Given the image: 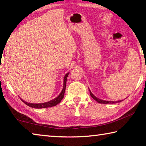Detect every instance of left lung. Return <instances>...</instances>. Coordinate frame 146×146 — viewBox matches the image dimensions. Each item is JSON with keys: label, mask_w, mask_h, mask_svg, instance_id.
Returning <instances> with one entry per match:
<instances>
[{"label": "left lung", "mask_w": 146, "mask_h": 146, "mask_svg": "<svg viewBox=\"0 0 146 146\" xmlns=\"http://www.w3.org/2000/svg\"><path fill=\"white\" fill-rule=\"evenodd\" d=\"M90 95L91 97H92L94 100H95L97 102H98V103H100V104H115V103H118V102H121V101L122 100H118V101H106V100H101V99H99V98H98L97 97H96L95 95H93V94L91 92V91L90 90Z\"/></svg>", "instance_id": "left-lung-1"}]
</instances>
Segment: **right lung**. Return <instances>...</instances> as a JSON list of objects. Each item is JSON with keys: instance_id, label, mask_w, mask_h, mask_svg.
Returning a JSON list of instances; mask_svg holds the SVG:
<instances>
[{"instance_id": "add662e5", "label": "right lung", "mask_w": 146, "mask_h": 146, "mask_svg": "<svg viewBox=\"0 0 146 146\" xmlns=\"http://www.w3.org/2000/svg\"><path fill=\"white\" fill-rule=\"evenodd\" d=\"M70 73H68L67 74H66V75L64 76V85H63V88L62 90L61 93H60L57 97H56L55 98H54L53 100L49 101V102H44V103H40V104H33V103H28L26 102V101L23 100L22 98H21V100L23 102L26 104L27 106H29V107L33 108H36V109H40V108H49V107H53V106H55L56 105H57L58 103H60L62 99L64 98V93H65V90H66V81H67V78L68 76V75Z\"/></svg>"}]
</instances>
